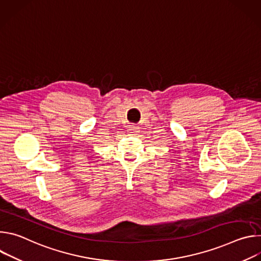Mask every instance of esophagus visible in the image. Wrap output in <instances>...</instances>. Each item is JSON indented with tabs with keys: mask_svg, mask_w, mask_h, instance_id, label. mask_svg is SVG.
Returning <instances> with one entry per match:
<instances>
[{
	"mask_svg": "<svg viewBox=\"0 0 261 261\" xmlns=\"http://www.w3.org/2000/svg\"><path fill=\"white\" fill-rule=\"evenodd\" d=\"M138 129H139V128H138L137 126H135V125H130L129 128H128V132L133 135V134H136V133L138 132Z\"/></svg>",
	"mask_w": 261,
	"mask_h": 261,
	"instance_id": "34e87169",
	"label": "esophagus"
}]
</instances>
